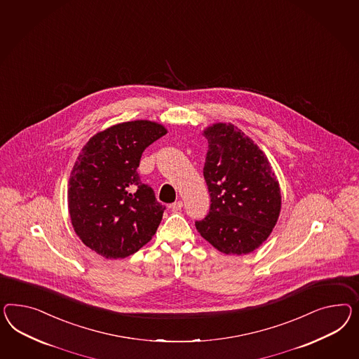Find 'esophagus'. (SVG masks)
Masks as SVG:
<instances>
[{"label":"esophagus","instance_id":"1","mask_svg":"<svg viewBox=\"0 0 359 359\" xmlns=\"http://www.w3.org/2000/svg\"><path fill=\"white\" fill-rule=\"evenodd\" d=\"M170 208H171V210H172V212L177 213V212H180V210H182V208H183V201H180V200H179V201H175L174 204H171Z\"/></svg>","mask_w":359,"mask_h":359}]
</instances>
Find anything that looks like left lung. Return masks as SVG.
<instances>
[{
  "instance_id": "1",
  "label": "left lung",
  "mask_w": 359,
  "mask_h": 359,
  "mask_svg": "<svg viewBox=\"0 0 359 359\" xmlns=\"http://www.w3.org/2000/svg\"><path fill=\"white\" fill-rule=\"evenodd\" d=\"M204 177L210 212L196 229L226 255H247L271 235L281 212V188L269 159L231 123L206 126Z\"/></svg>"
}]
</instances>
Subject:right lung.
I'll return each instance as SVG.
<instances>
[{"instance_id": "right-lung-1", "label": "right lung", "mask_w": 359, "mask_h": 359, "mask_svg": "<svg viewBox=\"0 0 359 359\" xmlns=\"http://www.w3.org/2000/svg\"><path fill=\"white\" fill-rule=\"evenodd\" d=\"M167 133L150 120L126 121L97 132L70 172L68 209L82 243L104 259H126L150 242L163 217L137 168L146 147Z\"/></svg>"}]
</instances>
